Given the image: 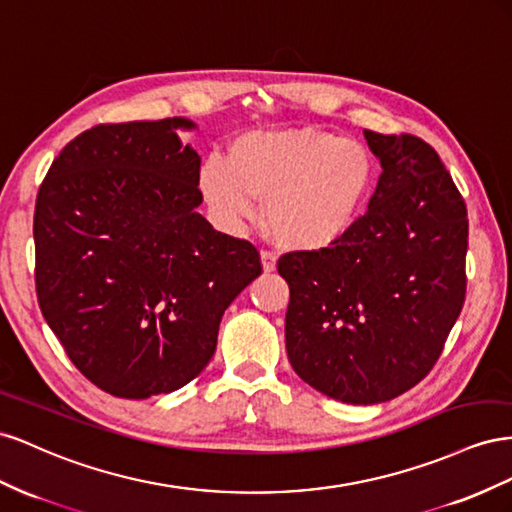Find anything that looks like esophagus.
<instances>
[{"label": "esophagus", "mask_w": 512, "mask_h": 512, "mask_svg": "<svg viewBox=\"0 0 512 512\" xmlns=\"http://www.w3.org/2000/svg\"><path fill=\"white\" fill-rule=\"evenodd\" d=\"M261 268H264L266 274L274 272L276 270V257L272 253H268V251L261 253Z\"/></svg>", "instance_id": "1"}]
</instances>
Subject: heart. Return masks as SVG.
<instances>
[{"instance_id":"obj_1","label":"heart","mask_w":512,"mask_h":512,"mask_svg":"<svg viewBox=\"0 0 512 512\" xmlns=\"http://www.w3.org/2000/svg\"><path fill=\"white\" fill-rule=\"evenodd\" d=\"M377 180L375 156L356 139L313 126L248 130L227 163L199 171L208 206L227 223L253 221L266 201V229L285 251L313 255L343 242L360 223Z\"/></svg>"}]
</instances>
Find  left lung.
Masks as SVG:
<instances>
[{
  "mask_svg": "<svg viewBox=\"0 0 512 512\" xmlns=\"http://www.w3.org/2000/svg\"><path fill=\"white\" fill-rule=\"evenodd\" d=\"M364 139L382 165L367 214L330 251L279 261L291 367L352 405L416 386L465 300L467 210L440 156L412 135Z\"/></svg>",
  "mask_w": 512,
  "mask_h": 512,
  "instance_id": "1",
  "label": "left lung"
}]
</instances>
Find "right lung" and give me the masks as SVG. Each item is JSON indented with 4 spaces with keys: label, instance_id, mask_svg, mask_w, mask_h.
I'll use <instances>...</instances> for the list:
<instances>
[{
    "label": "right lung",
    "instance_id": "add662e5",
    "mask_svg": "<svg viewBox=\"0 0 512 512\" xmlns=\"http://www.w3.org/2000/svg\"><path fill=\"white\" fill-rule=\"evenodd\" d=\"M186 118L100 124L53 160L34 212L40 311L72 364L113 397L195 379L227 306L261 274L255 246L197 208Z\"/></svg>",
    "mask_w": 512,
    "mask_h": 512
}]
</instances>
